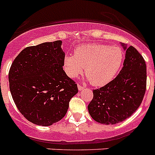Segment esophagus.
<instances>
[{"instance_id":"obj_1","label":"esophagus","mask_w":155,"mask_h":155,"mask_svg":"<svg viewBox=\"0 0 155 155\" xmlns=\"http://www.w3.org/2000/svg\"><path fill=\"white\" fill-rule=\"evenodd\" d=\"M78 90L79 91H81V90H83V89H84L83 86H81V85L79 84H78Z\"/></svg>"}]
</instances>
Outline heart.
I'll return each instance as SVG.
<instances>
[{
    "mask_svg": "<svg viewBox=\"0 0 155 155\" xmlns=\"http://www.w3.org/2000/svg\"><path fill=\"white\" fill-rule=\"evenodd\" d=\"M123 53L116 47L106 45H82L77 48L74 55H67L64 68L70 78L85 75L94 86L101 87L111 81L120 70Z\"/></svg>",
    "mask_w": 155,
    "mask_h": 155,
    "instance_id": "1",
    "label": "heart"
}]
</instances>
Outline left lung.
<instances>
[{
    "mask_svg": "<svg viewBox=\"0 0 155 155\" xmlns=\"http://www.w3.org/2000/svg\"><path fill=\"white\" fill-rule=\"evenodd\" d=\"M124 67L115 78L93 90V99L87 106L95 121L115 124L131 116L140 105L147 85L144 58L135 48H126Z\"/></svg>",
    "mask_w": 155,
    "mask_h": 155,
    "instance_id": "left-lung-1",
    "label": "left lung"
}]
</instances>
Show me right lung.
Masks as SVG:
<instances>
[{
    "label": "right lung",
    "mask_w": 155,
    "mask_h": 155,
    "mask_svg": "<svg viewBox=\"0 0 155 155\" xmlns=\"http://www.w3.org/2000/svg\"><path fill=\"white\" fill-rule=\"evenodd\" d=\"M61 41L25 48L8 74L12 98L22 115L33 124L50 126L66 114L78 91L74 81L63 70Z\"/></svg>",
    "instance_id": "obj_1"
}]
</instances>
